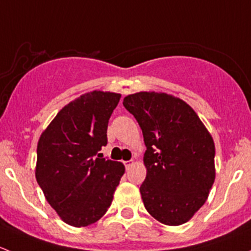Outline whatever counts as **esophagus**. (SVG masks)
Masks as SVG:
<instances>
[{
	"label": "esophagus",
	"mask_w": 251,
	"mask_h": 251,
	"mask_svg": "<svg viewBox=\"0 0 251 251\" xmlns=\"http://www.w3.org/2000/svg\"><path fill=\"white\" fill-rule=\"evenodd\" d=\"M133 164V160H127V161H124V165H125V168L126 169H128L130 168L131 165H132Z\"/></svg>",
	"instance_id": "esophagus-1"
}]
</instances>
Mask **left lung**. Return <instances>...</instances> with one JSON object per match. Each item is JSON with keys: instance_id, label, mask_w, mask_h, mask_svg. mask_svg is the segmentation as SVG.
I'll return each mask as SVG.
<instances>
[{"instance_id": "1", "label": "left lung", "mask_w": 251, "mask_h": 251, "mask_svg": "<svg viewBox=\"0 0 251 251\" xmlns=\"http://www.w3.org/2000/svg\"><path fill=\"white\" fill-rule=\"evenodd\" d=\"M140 125L147 151V176L140 192L147 211L168 226L192 219L215 181V144L197 113L166 93L124 98Z\"/></svg>"}]
</instances>
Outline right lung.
<instances>
[{
    "label": "right lung",
    "mask_w": 251,
    "mask_h": 251,
    "mask_svg": "<svg viewBox=\"0 0 251 251\" xmlns=\"http://www.w3.org/2000/svg\"><path fill=\"white\" fill-rule=\"evenodd\" d=\"M120 95L93 91L65 105L37 144L36 179L64 222L85 227L100 219L125 168L102 158L107 128Z\"/></svg>",
    "instance_id": "obj_1"
}]
</instances>
